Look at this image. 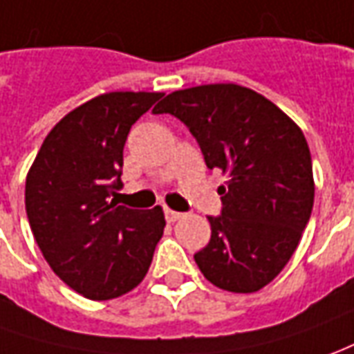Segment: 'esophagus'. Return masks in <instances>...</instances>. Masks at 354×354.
Here are the masks:
<instances>
[{"label":"esophagus","instance_id":"34e87169","mask_svg":"<svg viewBox=\"0 0 354 354\" xmlns=\"http://www.w3.org/2000/svg\"><path fill=\"white\" fill-rule=\"evenodd\" d=\"M183 218L181 212H175V209H165V219L169 221V223H173V221H179V219Z\"/></svg>","mask_w":354,"mask_h":354}]
</instances>
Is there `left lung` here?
<instances>
[{"instance_id":"obj_1","label":"left lung","mask_w":354,"mask_h":354,"mask_svg":"<svg viewBox=\"0 0 354 354\" xmlns=\"http://www.w3.org/2000/svg\"><path fill=\"white\" fill-rule=\"evenodd\" d=\"M153 113L189 127L209 169L227 177L221 216L194 254L204 277L223 291L254 293L291 260L314 204L312 158L301 127L254 90L202 84L167 94Z\"/></svg>"}]
</instances>
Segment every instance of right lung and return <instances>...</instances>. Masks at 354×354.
<instances>
[{
  "label": "right lung",
  "instance_id": "add662e5",
  "mask_svg": "<svg viewBox=\"0 0 354 354\" xmlns=\"http://www.w3.org/2000/svg\"><path fill=\"white\" fill-rule=\"evenodd\" d=\"M162 92H107L75 107L51 129L26 175L24 206L46 262L73 291L109 301L145 279L162 239V206L131 209L121 189L131 127Z\"/></svg>",
  "mask_w": 354,
  "mask_h": 354
}]
</instances>
